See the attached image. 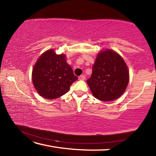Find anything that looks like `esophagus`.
<instances>
[{
  "mask_svg": "<svg viewBox=\"0 0 156 156\" xmlns=\"http://www.w3.org/2000/svg\"><path fill=\"white\" fill-rule=\"evenodd\" d=\"M78 79L79 80H84L85 79V76L84 75H81L78 77Z\"/></svg>",
  "mask_w": 156,
  "mask_h": 156,
  "instance_id": "34e87169",
  "label": "esophagus"
}]
</instances>
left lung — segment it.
<instances>
[{"label":"left lung","instance_id":"obj_1","mask_svg":"<svg viewBox=\"0 0 156 156\" xmlns=\"http://www.w3.org/2000/svg\"><path fill=\"white\" fill-rule=\"evenodd\" d=\"M129 80V69L122 57L107 49L98 55L92 67V74L87 83L95 98L111 101L122 96Z\"/></svg>","mask_w":156,"mask_h":156}]
</instances>
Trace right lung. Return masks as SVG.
<instances>
[{
    "label": "right lung",
    "mask_w": 156,
    "mask_h": 156,
    "mask_svg": "<svg viewBox=\"0 0 156 156\" xmlns=\"http://www.w3.org/2000/svg\"><path fill=\"white\" fill-rule=\"evenodd\" d=\"M78 80L65 60L64 54L58 55L53 49L40 56L32 71V81L38 94L47 99H55L69 90Z\"/></svg>",
    "instance_id": "right-lung-1"
}]
</instances>
